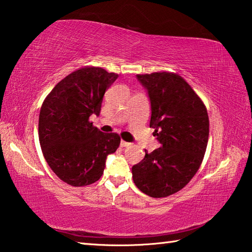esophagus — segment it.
<instances>
[{"label":"esophagus","mask_w":252,"mask_h":252,"mask_svg":"<svg viewBox=\"0 0 252 252\" xmlns=\"http://www.w3.org/2000/svg\"><path fill=\"white\" fill-rule=\"evenodd\" d=\"M129 145H130L129 142H127V141H124V140L121 141V147H128Z\"/></svg>","instance_id":"esophagus-1"}]
</instances>
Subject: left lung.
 <instances>
[{
	"label": "left lung",
	"instance_id": "8db88e82",
	"mask_svg": "<svg viewBox=\"0 0 252 252\" xmlns=\"http://www.w3.org/2000/svg\"><path fill=\"white\" fill-rule=\"evenodd\" d=\"M148 91L150 127L161 147L131 168L132 180L142 193L165 197L187 185L200 169L205 155L210 121L206 106L177 73L137 74Z\"/></svg>",
	"mask_w": 252,
	"mask_h": 252
}]
</instances>
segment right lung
<instances>
[{
    "label": "right lung",
    "instance_id": "obj_1",
    "mask_svg": "<svg viewBox=\"0 0 252 252\" xmlns=\"http://www.w3.org/2000/svg\"><path fill=\"white\" fill-rule=\"evenodd\" d=\"M118 74L99 67H83L56 84L42 103L39 142L55 174L72 187L90 185L102 177L106 157L121 137L102 132L89 121L99 115L103 96Z\"/></svg>",
    "mask_w": 252,
    "mask_h": 252
}]
</instances>
